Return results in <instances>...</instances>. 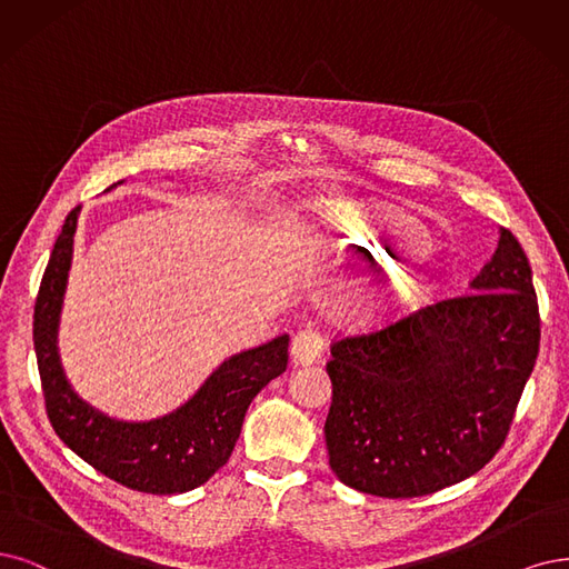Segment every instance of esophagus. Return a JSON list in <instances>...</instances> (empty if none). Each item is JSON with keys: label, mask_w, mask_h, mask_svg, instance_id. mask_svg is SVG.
Returning a JSON list of instances; mask_svg holds the SVG:
<instances>
[{"label": "esophagus", "mask_w": 569, "mask_h": 569, "mask_svg": "<svg viewBox=\"0 0 569 569\" xmlns=\"http://www.w3.org/2000/svg\"><path fill=\"white\" fill-rule=\"evenodd\" d=\"M326 345L321 332L317 328H305L300 330L290 345V356L298 366H311L321 359Z\"/></svg>", "instance_id": "esophagus-1"}]
</instances>
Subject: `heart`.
I'll list each match as a JSON object with an SVG mask.
<instances>
[{
	"instance_id": "obj_1",
	"label": "heart",
	"mask_w": 569,
	"mask_h": 569,
	"mask_svg": "<svg viewBox=\"0 0 569 569\" xmlns=\"http://www.w3.org/2000/svg\"><path fill=\"white\" fill-rule=\"evenodd\" d=\"M317 237L335 260H393L387 279L372 290V302L385 317L422 296L429 273L417 252L429 248V229L410 208L380 201H319ZM401 251L413 256L401 257Z\"/></svg>"
}]
</instances>
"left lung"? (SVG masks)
<instances>
[{
  "mask_svg": "<svg viewBox=\"0 0 569 569\" xmlns=\"http://www.w3.org/2000/svg\"><path fill=\"white\" fill-rule=\"evenodd\" d=\"M326 370L330 469L345 486L422 497L480 471L507 440L539 353L528 256L509 229L467 296L342 338Z\"/></svg>",
  "mask_w": 569,
  "mask_h": 569,
  "instance_id": "8db88e82",
  "label": "left lung"
}]
</instances>
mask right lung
I'll return each mask as SVG.
<instances>
[{"label": "right lung", "mask_w": 569, "mask_h": 569, "mask_svg": "<svg viewBox=\"0 0 569 569\" xmlns=\"http://www.w3.org/2000/svg\"><path fill=\"white\" fill-rule=\"evenodd\" d=\"M79 210L72 208L62 224L34 302L32 340L49 422L72 452L126 488L150 495L194 490L227 465L250 401L286 370L290 338L279 335L229 356L184 406L150 422H123L96 410L70 387L58 356Z\"/></svg>", "instance_id": "right-lung-1"}]
</instances>
